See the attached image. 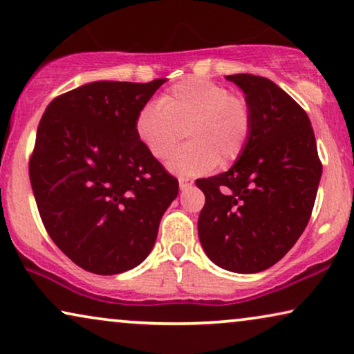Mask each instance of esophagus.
<instances>
[{
  "instance_id": "34e87169",
  "label": "esophagus",
  "mask_w": 354,
  "mask_h": 354,
  "mask_svg": "<svg viewBox=\"0 0 354 354\" xmlns=\"http://www.w3.org/2000/svg\"><path fill=\"white\" fill-rule=\"evenodd\" d=\"M192 185H193L192 178H188V177L178 178V187H180V190H187V188L192 187Z\"/></svg>"
}]
</instances>
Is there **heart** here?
<instances>
[{"label":"heart","instance_id":"1","mask_svg":"<svg viewBox=\"0 0 354 354\" xmlns=\"http://www.w3.org/2000/svg\"><path fill=\"white\" fill-rule=\"evenodd\" d=\"M182 127L192 142L176 149L166 166L177 176L195 177L243 154L253 133V109L224 85L187 77L159 101L145 103L133 122L138 142L156 159L172 151Z\"/></svg>","mask_w":354,"mask_h":354}]
</instances>
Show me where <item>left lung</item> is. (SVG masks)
Listing matches in <instances>:
<instances>
[{
  "instance_id": "1",
  "label": "left lung",
  "mask_w": 354,
  "mask_h": 354,
  "mask_svg": "<svg viewBox=\"0 0 354 354\" xmlns=\"http://www.w3.org/2000/svg\"><path fill=\"white\" fill-rule=\"evenodd\" d=\"M253 109V133L227 172L198 178V235L222 269L253 274L288 253L306 229L322 164L306 111L266 77L227 75Z\"/></svg>"
}]
</instances>
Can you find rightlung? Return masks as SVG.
<instances>
[{"label":"right lung","instance_id":"obj_1","mask_svg":"<svg viewBox=\"0 0 354 354\" xmlns=\"http://www.w3.org/2000/svg\"><path fill=\"white\" fill-rule=\"evenodd\" d=\"M167 79L100 80L56 96L38 124L28 176L43 225L82 269L114 275L149 254L178 182L135 135Z\"/></svg>","mask_w":354,"mask_h":354}]
</instances>
